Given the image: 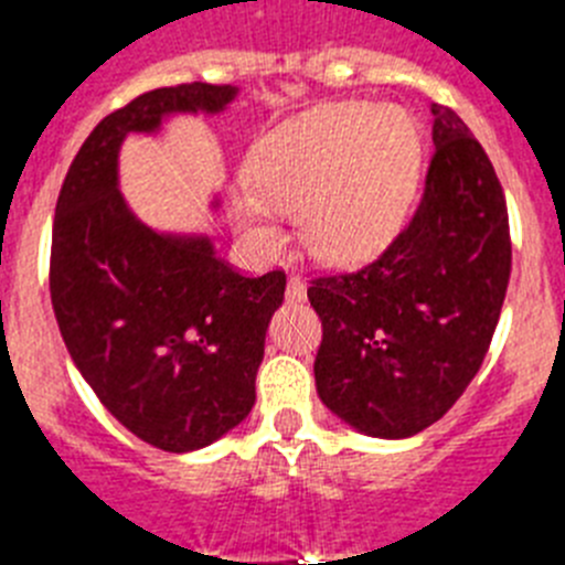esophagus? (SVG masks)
<instances>
[{
	"mask_svg": "<svg viewBox=\"0 0 565 565\" xmlns=\"http://www.w3.org/2000/svg\"><path fill=\"white\" fill-rule=\"evenodd\" d=\"M288 299H291V302H302V299H306V279L302 277H291L288 279Z\"/></svg>",
	"mask_w": 565,
	"mask_h": 565,
	"instance_id": "obj_1",
	"label": "esophagus"
}]
</instances>
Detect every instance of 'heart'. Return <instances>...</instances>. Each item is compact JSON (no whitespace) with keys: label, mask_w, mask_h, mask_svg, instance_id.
I'll return each instance as SVG.
<instances>
[{"label":"heart","mask_w":565,"mask_h":565,"mask_svg":"<svg viewBox=\"0 0 565 565\" xmlns=\"http://www.w3.org/2000/svg\"><path fill=\"white\" fill-rule=\"evenodd\" d=\"M422 174L416 118L398 107L326 104L254 143L246 189L228 203L239 243L259 259L286 246L297 214L302 246L326 263H359L402 232Z\"/></svg>","instance_id":"1"}]
</instances>
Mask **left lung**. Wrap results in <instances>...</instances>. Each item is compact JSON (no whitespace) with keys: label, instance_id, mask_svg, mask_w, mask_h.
Here are the masks:
<instances>
[{"label":"left lung","instance_id":"8db88e82","mask_svg":"<svg viewBox=\"0 0 565 565\" xmlns=\"http://www.w3.org/2000/svg\"><path fill=\"white\" fill-rule=\"evenodd\" d=\"M433 147L411 226L371 266L308 288L322 319L319 398L373 438L416 436L461 398L487 356L512 271L495 169L441 104H433Z\"/></svg>","mask_w":565,"mask_h":565}]
</instances>
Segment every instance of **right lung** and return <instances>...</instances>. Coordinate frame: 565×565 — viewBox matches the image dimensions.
Returning a JSON list of instances; mask_svg holds the SVG:
<instances>
[{
  "mask_svg": "<svg viewBox=\"0 0 565 565\" xmlns=\"http://www.w3.org/2000/svg\"><path fill=\"white\" fill-rule=\"evenodd\" d=\"M237 93L203 82L143 93L89 132L58 192L50 297L70 359L104 407L163 452L209 447L252 413L286 274L243 277L209 234L147 226L124 201L118 154L127 135L221 115Z\"/></svg>",
  "mask_w": 565,
  "mask_h": 565,
  "instance_id": "1",
  "label": "right lung"
}]
</instances>
